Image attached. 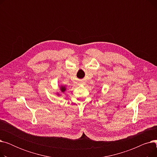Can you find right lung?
I'll use <instances>...</instances> for the list:
<instances>
[{"instance_id":"obj_1","label":"right lung","mask_w":157,"mask_h":157,"mask_svg":"<svg viewBox=\"0 0 157 157\" xmlns=\"http://www.w3.org/2000/svg\"><path fill=\"white\" fill-rule=\"evenodd\" d=\"M60 91L62 92H64L65 90H66V87L65 86H62V85H61L60 86ZM57 95H60V94H57Z\"/></svg>"}]
</instances>
